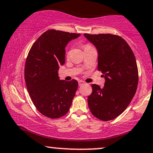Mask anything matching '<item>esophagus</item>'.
<instances>
[{
    "instance_id": "esophagus-1",
    "label": "esophagus",
    "mask_w": 153,
    "mask_h": 153,
    "mask_svg": "<svg viewBox=\"0 0 153 153\" xmlns=\"http://www.w3.org/2000/svg\"><path fill=\"white\" fill-rule=\"evenodd\" d=\"M84 84V82L83 81H79V86H81Z\"/></svg>"
}]
</instances>
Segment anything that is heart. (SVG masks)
I'll list each match as a JSON object with an SVG mask.
<instances>
[{
  "label": "heart",
  "mask_w": 153,
  "mask_h": 153,
  "mask_svg": "<svg viewBox=\"0 0 153 153\" xmlns=\"http://www.w3.org/2000/svg\"><path fill=\"white\" fill-rule=\"evenodd\" d=\"M90 46V45H84V48H87V47H89Z\"/></svg>",
  "instance_id": "b5f03b06"
}]
</instances>
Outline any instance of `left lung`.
<instances>
[{"mask_svg": "<svg viewBox=\"0 0 153 153\" xmlns=\"http://www.w3.org/2000/svg\"><path fill=\"white\" fill-rule=\"evenodd\" d=\"M84 36L98 51V69L105 82L100 88L92 85L88 97L91 113L102 121L112 120L126 110L136 94L138 82L134 54L122 37L110 33L87 34Z\"/></svg>", "mask_w": 153, "mask_h": 153, "instance_id": "1", "label": "left lung"}]
</instances>
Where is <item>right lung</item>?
<instances>
[{
	"mask_svg": "<svg viewBox=\"0 0 153 153\" xmlns=\"http://www.w3.org/2000/svg\"><path fill=\"white\" fill-rule=\"evenodd\" d=\"M74 33L48 30L33 43L25 63V78L33 105L43 115L57 119L65 115L78 88L75 79L60 80L59 65L65 62V47L80 36Z\"/></svg>",
	"mask_w": 153,
	"mask_h": 153,
	"instance_id": "1",
	"label": "right lung"
}]
</instances>
